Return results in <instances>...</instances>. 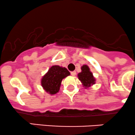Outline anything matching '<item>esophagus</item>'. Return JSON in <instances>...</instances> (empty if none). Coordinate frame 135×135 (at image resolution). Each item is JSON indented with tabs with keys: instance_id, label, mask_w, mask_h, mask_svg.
<instances>
[{
	"instance_id": "esophagus-1",
	"label": "esophagus",
	"mask_w": 135,
	"mask_h": 135,
	"mask_svg": "<svg viewBox=\"0 0 135 135\" xmlns=\"http://www.w3.org/2000/svg\"><path fill=\"white\" fill-rule=\"evenodd\" d=\"M71 75L72 76H75L76 75V71H71Z\"/></svg>"
}]
</instances>
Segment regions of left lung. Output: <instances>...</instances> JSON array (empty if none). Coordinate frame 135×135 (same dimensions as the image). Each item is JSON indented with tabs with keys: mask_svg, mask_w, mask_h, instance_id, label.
<instances>
[{
	"mask_svg": "<svg viewBox=\"0 0 135 135\" xmlns=\"http://www.w3.org/2000/svg\"><path fill=\"white\" fill-rule=\"evenodd\" d=\"M78 78L85 88H89L95 83V79L86 65L81 67V72L78 74Z\"/></svg>",
	"mask_w": 135,
	"mask_h": 135,
	"instance_id": "8db88e82",
	"label": "left lung"
}]
</instances>
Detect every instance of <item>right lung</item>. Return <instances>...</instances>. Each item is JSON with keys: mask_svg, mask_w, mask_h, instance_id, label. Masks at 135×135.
I'll list each match as a JSON object with an SVG mask.
<instances>
[{"mask_svg": "<svg viewBox=\"0 0 135 135\" xmlns=\"http://www.w3.org/2000/svg\"><path fill=\"white\" fill-rule=\"evenodd\" d=\"M70 73L66 68L53 66L41 79V85L47 93L55 94L60 90L62 79L69 75Z\"/></svg>", "mask_w": 135, "mask_h": 135, "instance_id": "obj_1", "label": "right lung"}]
</instances>
